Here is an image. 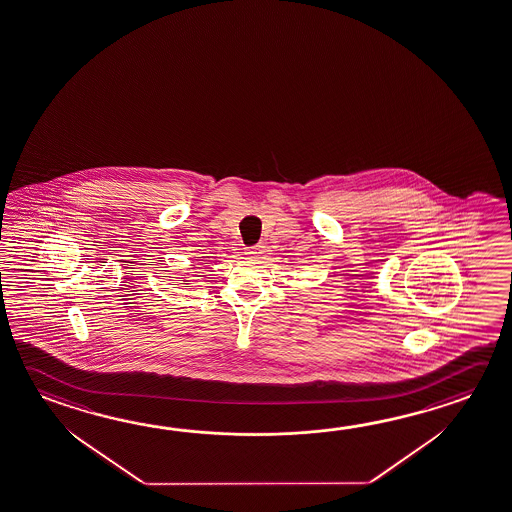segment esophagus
Segmentation results:
<instances>
[{
    "instance_id": "obj_1",
    "label": "esophagus",
    "mask_w": 512,
    "mask_h": 512,
    "mask_svg": "<svg viewBox=\"0 0 512 512\" xmlns=\"http://www.w3.org/2000/svg\"><path fill=\"white\" fill-rule=\"evenodd\" d=\"M262 253H264V246H260V244L252 246V248H246V255H250V257H259Z\"/></svg>"
}]
</instances>
